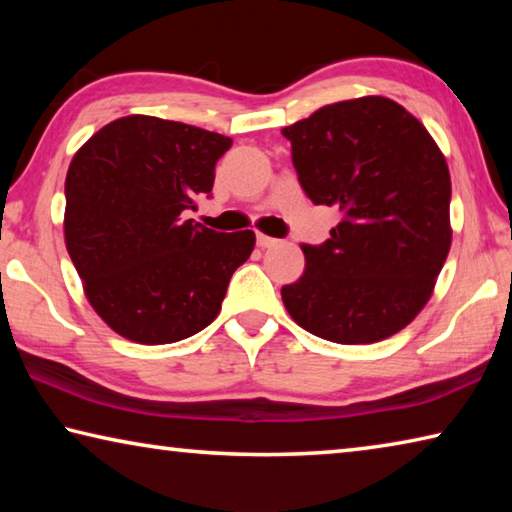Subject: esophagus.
I'll use <instances>...</instances> for the list:
<instances>
[{"label": "esophagus", "mask_w": 512, "mask_h": 512, "mask_svg": "<svg viewBox=\"0 0 512 512\" xmlns=\"http://www.w3.org/2000/svg\"><path fill=\"white\" fill-rule=\"evenodd\" d=\"M277 244H280V239L268 237V235H262V232H257V246L259 248H273Z\"/></svg>", "instance_id": "34e87169"}]
</instances>
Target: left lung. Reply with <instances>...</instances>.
<instances>
[{
  "instance_id": "obj_1",
  "label": "left lung",
  "mask_w": 512,
  "mask_h": 512,
  "mask_svg": "<svg viewBox=\"0 0 512 512\" xmlns=\"http://www.w3.org/2000/svg\"><path fill=\"white\" fill-rule=\"evenodd\" d=\"M314 205L341 212L284 307L320 339L377 343L420 314L443 268L452 228L445 155L411 112L386 97L339 101L282 128Z\"/></svg>"
}]
</instances>
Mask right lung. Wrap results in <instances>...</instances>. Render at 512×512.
<instances>
[{
  "mask_svg": "<svg viewBox=\"0 0 512 512\" xmlns=\"http://www.w3.org/2000/svg\"><path fill=\"white\" fill-rule=\"evenodd\" d=\"M232 140L149 115L110 121L65 178V244L94 311L128 341L176 343L219 316L255 232H216L183 212L210 194Z\"/></svg>",
  "mask_w": 512,
  "mask_h": 512,
  "instance_id": "obj_1",
  "label": "right lung"
}]
</instances>
